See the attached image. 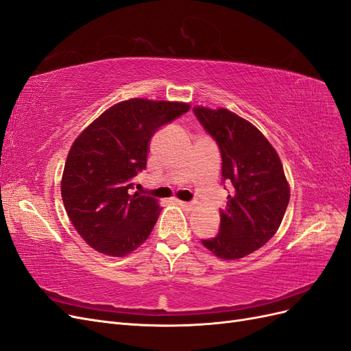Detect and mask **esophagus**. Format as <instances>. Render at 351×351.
Here are the masks:
<instances>
[{"label":"esophagus","mask_w":351,"mask_h":351,"mask_svg":"<svg viewBox=\"0 0 351 351\" xmlns=\"http://www.w3.org/2000/svg\"><path fill=\"white\" fill-rule=\"evenodd\" d=\"M179 206L182 207L184 210H186V211H192L195 208V206L192 204V202H185V201H179Z\"/></svg>","instance_id":"obj_1"}]
</instances>
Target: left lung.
<instances>
[{
	"label": "left lung",
	"instance_id": "left-lung-1",
	"mask_svg": "<svg viewBox=\"0 0 351 351\" xmlns=\"http://www.w3.org/2000/svg\"><path fill=\"white\" fill-rule=\"evenodd\" d=\"M201 125L217 141L221 175L233 185L220 211V232L201 241L217 258L239 259L264 246L278 230L290 186L276 149L250 121L224 108L195 106Z\"/></svg>",
	"mask_w": 351,
	"mask_h": 351
}]
</instances>
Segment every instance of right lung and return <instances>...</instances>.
<instances>
[{"mask_svg": "<svg viewBox=\"0 0 351 351\" xmlns=\"http://www.w3.org/2000/svg\"><path fill=\"white\" fill-rule=\"evenodd\" d=\"M189 108L184 101L123 100L74 140L61 197L74 229L97 252L127 256L150 236L162 208L152 197L131 194L134 176L145 169L153 134Z\"/></svg>", "mask_w": 351, "mask_h": 351, "instance_id": "add662e5", "label": "right lung"}]
</instances>
